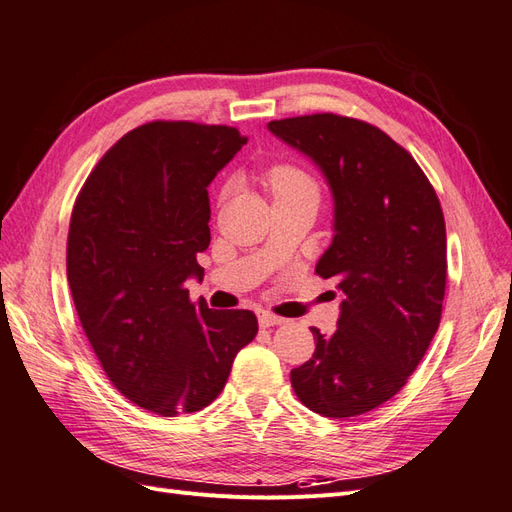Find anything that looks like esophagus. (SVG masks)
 <instances>
[{
    "instance_id": "esophagus-1",
    "label": "esophagus",
    "mask_w": 512,
    "mask_h": 512,
    "mask_svg": "<svg viewBox=\"0 0 512 512\" xmlns=\"http://www.w3.org/2000/svg\"><path fill=\"white\" fill-rule=\"evenodd\" d=\"M283 322H285L283 318L274 316V313H270V311H261V316H259V324L264 326V329H268V326H279Z\"/></svg>"
}]
</instances>
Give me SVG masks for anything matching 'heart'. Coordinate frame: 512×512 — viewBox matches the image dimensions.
I'll use <instances>...</instances> for the list:
<instances>
[{"label":"heart","mask_w":512,"mask_h":512,"mask_svg":"<svg viewBox=\"0 0 512 512\" xmlns=\"http://www.w3.org/2000/svg\"><path fill=\"white\" fill-rule=\"evenodd\" d=\"M298 186H313V183L303 170H298L294 166H277L268 173V188L272 190V194H279Z\"/></svg>","instance_id":"1"}]
</instances>
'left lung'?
Here are the masks:
<instances>
[{
    "mask_svg": "<svg viewBox=\"0 0 512 512\" xmlns=\"http://www.w3.org/2000/svg\"><path fill=\"white\" fill-rule=\"evenodd\" d=\"M311 157L335 201L333 242L316 272L344 294L337 331L316 326L313 357L290 378L324 417H355L406 385L439 329L445 296V220L413 155L378 127L339 114L268 123Z\"/></svg>",
    "mask_w": 512,
    "mask_h": 512,
    "instance_id": "1",
    "label": "left lung"
}]
</instances>
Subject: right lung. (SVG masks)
<instances>
[{
    "label": "right lung",
    "instance_id": "1",
    "mask_svg": "<svg viewBox=\"0 0 512 512\" xmlns=\"http://www.w3.org/2000/svg\"><path fill=\"white\" fill-rule=\"evenodd\" d=\"M246 144L227 125L144 123L108 149L77 194L67 277L82 329L125 398L164 417L225 389L257 335L253 311L192 303L209 246L207 186Z\"/></svg>",
    "mask_w": 512,
    "mask_h": 512
}]
</instances>
